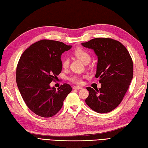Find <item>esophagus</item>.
Listing matches in <instances>:
<instances>
[{
	"mask_svg": "<svg viewBox=\"0 0 148 148\" xmlns=\"http://www.w3.org/2000/svg\"><path fill=\"white\" fill-rule=\"evenodd\" d=\"M73 89L79 90V89H81V88H82V87H78V86H73Z\"/></svg>",
	"mask_w": 148,
	"mask_h": 148,
	"instance_id": "obj_1",
	"label": "esophagus"
}]
</instances>
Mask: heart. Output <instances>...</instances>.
I'll list each match as a JSON object with an SVG mask.
<instances>
[{
	"instance_id": "1",
	"label": "heart",
	"mask_w": 148,
	"mask_h": 148,
	"mask_svg": "<svg viewBox=\"0 0 148 148\" xmlns=\"http://www.w3.org/2000/svg\"><path fill=\"white\" fill-rule=\"evenodd\" d=\"M74 54L76 56L82 61L84 63H88L91 60V56L89 52H87L84 49L78 47L75 49ZM70 64V60L67 57H64L62 58L61 60V65L63 68H67ZM84 77H82L78 75H72L69 78L71 82L77 84H81L82 83V78Z\"/></svg>"
}]
</instances>
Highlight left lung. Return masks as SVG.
Returning <instances> with one entry per match:
<instances>
[{
  "instance_id": "8db88e82",
  "label": "left lung",
  "mask_w": 148,
  "mask_h": 148,
  "mask_svg": "<svg viewBox=\"0 0 148 148\" xmlns=\"http://www.w3.org/2000/svg\"><path fill=\"white\" fill-rule=\"evenodd\" d=\"M97 56L96 78L100 88L87 87L89 94L85 103L99 113L110 112L119 106L133 78V62L129 51L120 42L109 38H96L82 43Z\"/></svg>"
}]
</instances>
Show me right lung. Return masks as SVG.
<instances>
[{"instance_id": "1", "label": "right lung", "mask_w": 148, "mask_h": 148, "mask_svg": "<svg viewBox=\"0 0 148 148\" xmlns=\"http://www.w3.org/2000/svg\"><path fill=\"white\" fill-rule=\"evenodd\" d=\"M71 45L42 40L31 45L21 56L16 68V83L28 108L37 115L49 118L57 114L71 87L64 84L50 87L62 70L61 56Z\"/></svg>"}]
</instances>
